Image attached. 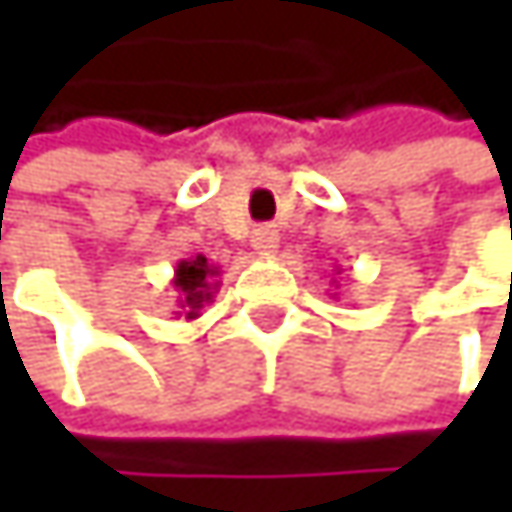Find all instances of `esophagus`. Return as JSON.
<instances>
[{"label": "esophagus", "mask_w": 512, "mask_h": 512, "mask_svg": "<svg viewBox=\"0 0 512 512\" xmlns=\"http://www.w3.org/2000/svg\"><path fill=\"white\" fill-rule=\"evenodd\" d=\"M278 243H281V237H278V231L272 225H260V228L252 231V246H255L257 255H275L278 252Z\"/></svg>", "instance_id": "34e87169"}]
</instances>
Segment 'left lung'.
I'll list each match as a JSON object with an SVG mask.
<instances>
[{
    "label": "left lung",
    "mask_w": 512,
    "mask_h": 512,
    "mask_svg": "<svg viewBox=\"0 0 512 512\" xmlns=\"http://www.w3.org/2000/svg\"><path fill=\"white\" fill-rule=\"evenodd\" d=\"M338 272H341V269H338ZM335 296H338V293H335Z\"/></svg>",
    "instance_id": "8db88e82"
}]
</instances>
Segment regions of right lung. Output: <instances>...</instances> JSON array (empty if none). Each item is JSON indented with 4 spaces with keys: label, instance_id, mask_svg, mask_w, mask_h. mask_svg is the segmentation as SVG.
I'll return each instance as SVG.
<instances>
[{
    "label": "right lung",
    "instance_id": "obj_1",
    "mask_svg": "<svg viewBox=\"0 0 512 512\" xmlns=\"http://www.w3.org/2000/svg\"><path fill=\"white\" fill-rule=\"evenodd\" d=\"M219 266L210 263L204 255L186 257L174 266V278L171 287L177 290V308L174 314L186 317V320H198L201 311L213 302L216 290H219Z\"/></svg>",
    "mask_w": 512,
    "mask_h": 512
}]
</instances>
